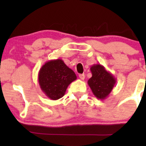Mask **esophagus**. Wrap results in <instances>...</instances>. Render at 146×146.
<instances>
[{"mask_svg":"<svg viewBox=\"0 0 146 146\" xmlns=\"http://www.w3.org/2000/svg\"><path fill=\"white\" fill-rule=\"evenodd\" d=\"M79 78L81 79V80H84L85 79V75L84 74H80L79 75Z\"/></svg>","mask_w":146,"mask_h":146,"instance_id":"1","label":"esophagus"}]
</instances>
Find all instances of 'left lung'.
Returning a JSON list of instances; mask_svg holds the SVG:
<instances>
[{
    "instance_id": "8db88e82",
    "label": "left lung",
    "mask_w": 146,
    "mask_h": 146,
    "mask_svg": "<svg viewBox=\"0 0 146 146\" xmlns=\"http://www.w3.org/2000/svg\"><path fill=\"white\" fill-rule=\"evenodd\" d=\"M90 71L92 77L88 80V86L97 98L105 100L115 86L116 78L101 64H93L90 67Z\"/></svg>"
}]
</instances>
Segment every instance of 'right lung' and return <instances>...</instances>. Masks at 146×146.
<instances>
[{
	"label": "right lung",
	"mask_w": 146,
	"mask_h": 146,
	"mask_svg": "<svg viewBox=\"0 0 146 146\" xmlns=\"http://www.w3.org/2000/svg\"><path fill=\"white\" fill-rule=\"evenodd\" d=\"M77 76L61 59L46 62L38 73V82L43 93L51 100H57L64 95L68 85Z\"/></svg>",
	"instance_id": "1"
}]
</instances>
